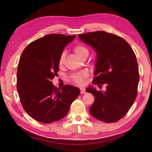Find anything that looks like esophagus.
Segmentation results:
<instances>
[{
  "label": "esophagus",
  "instance_id": "34e87169",
  "mask_svg": "<svg viewBox=\"0 0 152 152\" xmlns=\"http://www.w3.org/2000/svg\"><path fill=\"white\" fill-rule=\"evenodd\" d=\"M80 93H81V94H85V93H86L85 88H80Z\"/></svg>",
  "mask_w": 152,
  "mask_h": 152
}]
</instances>
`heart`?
I'll return each mask as SVG.
<instances>
[{"mask_svg":"<svg viewBox=\"0 0 152 152\" xmlns=\"http://www.w3.org/2000/svg\"><path fill=\"white\" fill-rule=\"evenodd\" d=\"M74 53L76 54V56L80 57V59H81L83 56H86V55L89 54V50H88V48L80 44L76 45V46L74 48ZM64 57H65V55H64V53H63L61 55V56L59 57V66H61L63 64ZM88 76V72H87V71H82V72H80L72 74V75L71 76V80H72L74 83H77V84L82 85L83 83H84L85 78H86Z\"/></svg>","mask_w":152,"mask_h":152,"instance_id":"heart-1","label":"heart"}]
</instances>
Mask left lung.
Returning <instances> with one entry per match:
<instances>
[{"label":"left lung","instance_id":"8db88e82","mask_svg":"<svg viewBox=\"0 0 152 152\" xmlns=\"http://www.w3.org/2000/svg\"><path fill=\"white\" fill-rule=\"evenodd\" d=\"M78 36L96 53L93 83L107 84L104 91L92 86L86 89L95 97L89 112L101 121H118L127 114L137 95L139 72L136 56L124 38L114 34L99 31Z\"/></svg>","mask_w":152,"mask_h":152}]
</instances>
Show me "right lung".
Returning <instances> with one entry per match:
<instances>
[{"instance_id": "1", "label": "right lung", "mask_w": 152, "mask_h": 152, "mask_svg": "<svg viewBox=\"0 0 152 152\" xmlns=\"http://www.w3.org/2000/svg\"><path fill=\"white\" fill-rule=\"evenodd\" d=\"M76 35L50 34L33 41L25 48L19 59L17 89L25 111L44 124L65 116L80 89L70 85L55 87L51 80L57 76L59 60L64 48Z\"/></svg>"}]
</instances>
